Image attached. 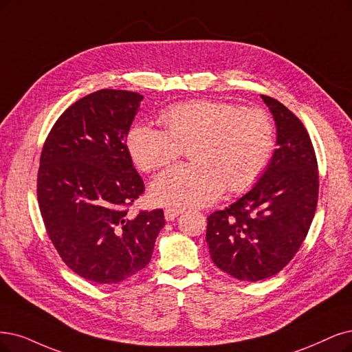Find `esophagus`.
Masks as SVG:
<instances>
[{
    "label": "esophagus",
    "instance_id": "obj_1",
    "mask_svg": "<svg viewBox=\"0 0 352 352\" xmlns=\"http://www.w3.org/2000/svg\"><path fill=\"white\" fill-rule=\"evenodd\" d=\"M181 214V209H165V220L166 222H171V220H174L177 216Z\"/></svg>",
    "mask_w": 352,
    "mask_h": 352
}]
</instances>
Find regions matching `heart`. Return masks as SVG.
<instances>
[{
  "mask_svg": "<svg viewBox=\"0 0 352 352\" xmlns=\"http://www.w3.org/2000/svg\"><path fill=\"white\" fill-rule=\"evenodd\" d=\"M164 130L135 124L126 146L143 173H153L188 151L191 164L160 174L151 186L156 204L203 207L222 194L243 192L264 175L276 152V126L268 111L197 98L168 106Z\"/></svg>",
  "mask_w": 352,
  "mask_h": 352,
  "instance_id": "1",
  "label": "heart"
}]
</instances>
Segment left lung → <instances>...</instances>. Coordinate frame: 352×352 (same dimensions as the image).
Wrapping results in <instances>:
<instances>
[{
    "mask_svg": "<svg viewBox=\"0 0 352 352\" xmlns=\"http://www.w3.org/2000/svg\"><path fill=\"white\" fill-rule=\"evenodd\" d=\"M277 126L274 156L251 191L207 217L212 261L233 278L276 276L300 250L314 220L319 173L310 136L298 117L261 96Z\"/></svg>",
    "mask_w": 352,
    "mask_h": 352,
    "instance_id": "left-lung-1",
    "label": "left lung"
}]
</instances>
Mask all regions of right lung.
<instances>
[{
    "label": "right lung",
    "instance_id": "obj_1",
    "mask_svg": "<svg viewBox=\"0 0 352 352\" xmlns=\"http://www.w3.org/2000/svg\"><path fill=\"white\" fill-rule=\"evenodd\" d=\"M142 96L98 89L65 110L45 140L37 201L62 261L97 284H117L145 268L165 225L164 210L129 207L145 184L126 138Z\"/></svg>",
    "mask_w": 352,
    "mask_h": 352
}]
</instances>
